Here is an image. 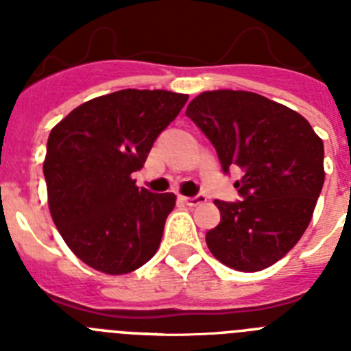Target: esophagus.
Returning <instances> with one entry per match:
<instances>
[{"label":"esophagus","mask_w":351,"mask_h":351,"mask_svg":"<svg viewBox=\"0 0 351 351\" xmlns=\"http://www.w3.org/2000/svg\"><path fill=\"white\" fill-rule=\"evenodd\" d=\"M181 200L186 204V206L197 207L200 206V204L206 202V197H204V195H195V197H181Z\"/></svg>","instance_id":"34e87169"}]
</instances>
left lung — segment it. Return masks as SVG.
<instances>
[{
	"label": "left lung",
	"instance_id": "obj_1",
	"mask_svg": "<svg viewBox=\"0 0 351 351\" xmlns=\"http://www.w3.org/2000/svg\"><path fill=\"white\" fill-rule=\"evenodd\" d=\"M186 116L214 145L243 200H214L221 213L206 234L210 253L235 271L283 258L311 221L324 186V142L299 112L250 91H206Z\"/></svg>",
	"mask_w": 351,
	"mask_h": 351
}]
</instances>
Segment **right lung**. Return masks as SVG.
I'll list each match as a JSON object with an SVG mask.
<instances>
[{
  "label": "right lung",
  "instance_id": "add662e5",
  "mask_svg": "<svg viewBox=\"0 0 351 351\" xmlns=\"http://www.w3.org/2000/svg\"><path fill=\"white\" fill-rule=\"evenodd\" d=\"M188 101L161 89H123L73 108L51 130L43 176L61 237L89 267L126 274L160 247L173 193L137 188L154 141Z\"/></svg>",
  "mask_w": 351,
  "mask_h": 351
}]
</instances>
